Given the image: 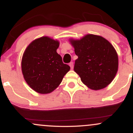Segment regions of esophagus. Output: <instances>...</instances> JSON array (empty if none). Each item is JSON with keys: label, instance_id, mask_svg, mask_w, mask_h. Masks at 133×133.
I'll return each instance as SVG.
<instances>
[{"label": "esophagus", "instance_id": "esophagus-1", "mask_svg": "<svg viewBox=\"0 0 133 133\" xmlns=\"http://www.w3.org/2000/svg\"><path fill=\"white\" fill-rule=\"evenodd\" d=\"M69 66L71 67V69H73V66H74L73 62H70V63H69Z\"/></svg>", "mask_w": 133, "mask_h": 133}]
</instances>
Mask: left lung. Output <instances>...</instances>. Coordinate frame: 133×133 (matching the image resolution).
Instances as JSON below:
<instances>
[{
	"mask_svg": "<svg viewBox=\"0 0 133 133\" xmlns=\"http://www.w3.org/2000/svg\"><path fill=\"white\" fill-rule=\"evenodd\" d=\"M70 42L78 57L74 70L81 81L91 90L105 88L118 70L117 54L112 45L102 36L91 34Z\"/></svg>",
	"mask_w": 133,
	"mask_h": 133,
	"instance_id": "1",
	"label": "left lung"
}]
</instances>
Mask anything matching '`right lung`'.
<instances>
[{"instance_id":"add662e5","label":"right lung","mask_w":133,"mask_h":133,"mask_svg":"<svg viewBox=\"0 0 133 133\" xmlns=\"http://www.w3.org/2000/svg\"><path fill=\"white\" fill-rule=\"evenodd\" d=\"M59 42L43 36L31 42L24 51L21 69L26 82L36 92L46 94L53 91L70 70L57 53Z\"/></svg>"}]
</instances>
